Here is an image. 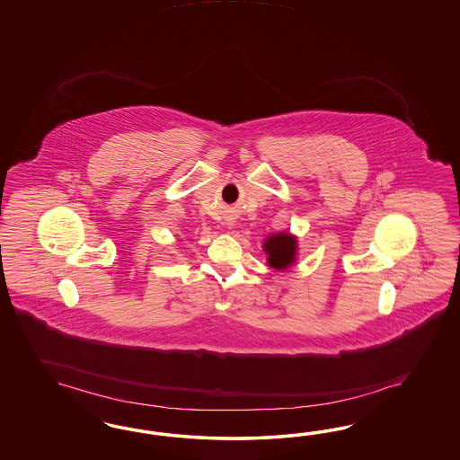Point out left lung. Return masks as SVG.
<instances>
[{"label": "left lung", "instance_id": "left-lung-1", "mask_svg": "<svg viewBox=\"0 0 460 460\" xmlns=\"http://www.w3.org/2000/svg\"><path fill=\"white\" fill-rule=\"evenodd\" d=\"M296 239L288 233H279L270 236L265 241V251L268 254V265L277 270H283L290 266L295 260Z\"/></svg>", "mask_w": 460, "mask_h": 460}]
</instances>
